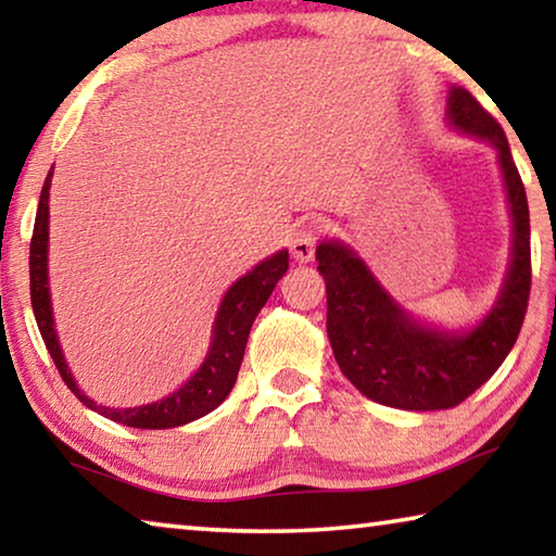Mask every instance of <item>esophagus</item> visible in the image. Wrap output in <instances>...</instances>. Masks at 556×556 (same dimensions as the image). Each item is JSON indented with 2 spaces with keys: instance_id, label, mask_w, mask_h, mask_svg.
Here are the masks:
<instances>
[{
  "instance_id": "obj_1",
  "label": "esophagus",
  "mask_w": 556,
  "mask_h": 556,
  "mask_svg": "<svg viewBox=\"0 0 556 556\" xmlns=\"http://www.w3.org/2000/svg\"><path fill=\"white\" fill-rule=\"evenodd\" d=\"M316 244H318V225L304 223L301 228L294 230V235H291V255H294L299 262L314 260Z\"/></svg>"
}]
</instances>
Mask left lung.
I'll list each match as a JSON object with an SVG mask.
<instances>
[{
    "mask_svg": "<svg viewBox=\"0 0 556 556\" xmlns=\"http://www.w3.org/2000/svg\"><path fill=\"white\" fill-rule=\"evenodd\" d=\"M446 117L495 147L513 215V260L501 296L483 321L448 333L414 321L368 265L343 242L316 248L326 279V331L336 363L365 397L409 412L451 409L501 368L520 336L530 301V211L503 127L468 90L451 88Z\"/></svg>",
    "mask_w": 556,
    "mask_h": 556,
    "instance_id": "1",
    "label": "left lung"
}]
</instances>
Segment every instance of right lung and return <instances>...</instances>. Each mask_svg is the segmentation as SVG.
<instances>
[{"instance_id": "1", "label": "right lung", "mask_w": 556, "mask_h": 556, "mask_svg": "<svg viewBox=\"0 0 556 556\" xmlns=\"http://www.w3.org/2000/svg\"><path fill=\"white\" fill-rule=\"evenodd\" d=\"M53 168L46 176L39 211H36L34 235H31V250H29V277H31V306L36 324L46 348L53 357L55 368H59L63 382L68 390L78 397L86 407L102 414L117 425L135 427V429H172L188 425V421L201 419L203 414L213 412L218 404L228 397L235 380H238V370L244 355V345H248L250 328L255 324L260 308L267 304L271 291H275L277 281L285 277L289 269V252L279 250L277 255L267 257L265 262L240 277L223 296L218 316H215L213 338L208 355L195 375L188 382H184L176 392L168 397L142 404V407L129 409H110L100 407L92 402L88 394H83L75 384L73 375L65 365V357L61 353L59 336L53 328V308H51V291H49V188H51Z\"/></svg>"}]
</instances>
